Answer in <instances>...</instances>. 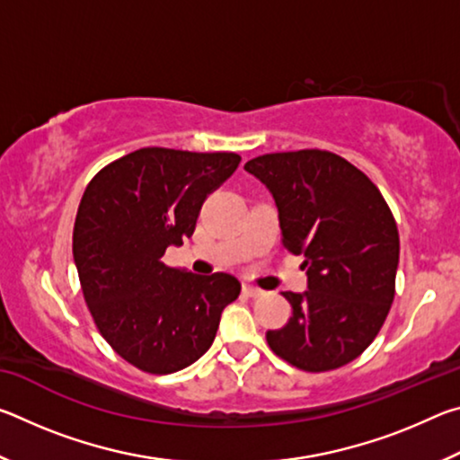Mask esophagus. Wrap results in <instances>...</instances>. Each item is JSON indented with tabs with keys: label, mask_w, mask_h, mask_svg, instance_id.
I'll list each match as a JSON object with an SVG mask.
<instances>
[{
	"label": "esophagus",
	"mask_w": 460,
	"mask_h": 460,
	"mask_svg": "<svg viewBox=\"0 0 460 460\" xmlns=\"http://www.w3.org/2000/svg\"><path fill=\"white\" fill-rule=\"evenodd\" d=\"M243 294L249 296V298H260V296H263L266 292L260 290V288L252 286V284H243Z\"/></svg>",
	"instance_id": "1"
}]
</instances>
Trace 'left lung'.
I'll use <instances>...</instances> for the list:
<instances>
[{"mask_svg": "<svg viewBox=\"0 0 460 460\" xmlns=\"http://www.w3.org/2000/svg\"><path fill=\"white\" fill-rule=\"evenodd\" d=\"M245 170L274 197L282 245L305 255L308 276V290L284 292L292 316L268 331V345L298 369L342 367L371 345L394 302V215L377 186L332 152L266 154Z\"/></svg>", "mask_w": 460, "mask_h": 460, "instance_id": "left-lung-1", "label": "left lung"}]
</instances>
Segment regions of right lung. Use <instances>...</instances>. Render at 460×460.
I'll list each match as a JSON object with an SVG mask.
<instances>
[{"instance_id":"obj_1","label":"right lung","mask_w":460,"mask_h":460,"mask_svg":"<svg viewBox=\"0 0 460 460\" xmlns=\"http://www.w3.org/2000/svg\"><path fill=\"white\" fill-rule=\"evenodd\" d=\"M233 152L142 147L89 182L73 231V255L99 332L137 369L166 376L213 345L223 308L241 292L235 276L168 268L207 194L235 172Z\"/></svg>"}]
</instances>
